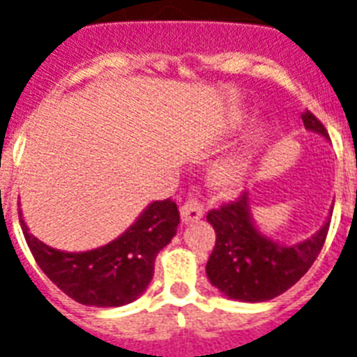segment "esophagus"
I'll return each mask as SVG.
<instances>
[{
	"instance_id": "esophagus-1",
	"label": "esophagus",
	"mask_w": 357,
	"mask_h": 357,
	"mask_svg": "<svg viewBox=\"0 0 357 357\" xmlns=\"http://www.w3.org/2000/svg\"><path fill=\"white\" fill-rule=\"evenodd\" d=\"M204 216V206L201 204L197 197H188L181 206V218L182 223L197 222Z\"/></svg>"
}]
</instances>
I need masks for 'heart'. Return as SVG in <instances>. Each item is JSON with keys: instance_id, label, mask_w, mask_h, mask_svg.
<instances>
[{"instance_id": "obj_1", "label": "heart", "mask_w": 357, "mask_h": 357, "mask_svg": "<svg viewBox=\"0 0 357 357\" xmlns=\"http://www.w3.org/2000/svg\"><path fill=\"white\" fill-rule=\"evenodd\" d=\"M245 169V160L244 158H231L227 162H223L216 167L214 171V178L218 184L222 186H234L236 182L242 178Z\"/></svg>"}]
</instances>
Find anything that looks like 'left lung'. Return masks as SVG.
Wrapping results in <instances>:
<instances>
[{"instance_id": "left-lung-1", "label": "left lung", "mask_w": 357, "mask_h": 357, "mask_svg": "<svg viewBox=\"0 0 357 357\" xmlns=\"http://www.w3.org/2000/svg\"><path fill=\"white\" fill-rule=\"evenodd\" d=\"M305 128L328 137V130L313 113H302ZM248 193L212 208L206 220L216 231V244L206 262L210 283L233 300L266 302L289 291L305 275L322 251L330 220L319 233L294 245L275 244L262 236L250 220Z\"/></svg>"}]
</instances>
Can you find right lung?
I'll list each match as a JSON object with an SVG mask.
<instances>
[{
	"instance_id": "right-lung-1",
	"label": "right lung",
	"mask_w": 357,
	"mask_h": 357,
	"mask_svg": "<svg viewBox=\"0 0 357 357\" xmlns=\"http://www.w3.org/2000/svg\"><path fill=\"white\" fill-rule=\"evenodd\" d=\"M178 222L181 214L173 199L156 201L123 236L84 253L54 250L29 234L24 220L20 225L40 270L66 296L84 305L119 307L147 289L154 259L175 236Z\"/></svg>"
}]
</instances>
